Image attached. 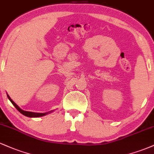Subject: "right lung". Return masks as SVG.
I'll list each match as a JSON object with an SVG mask.
<instances>
[{"mask_svg": "<svg viewBox=\"0 0 154 154\" xmlns=\"http://www.w3.org/2000/svg\"><path fill=\"white\" fill-rule=\"evenodd\" d=\"M7 97H8V98L9 100L11 101V102L12 103L13 105H14L15 107L16 108V109L18 110V111L19 112H21L22 115H25V116L26 117H42L44 116V115H46L47 114L50 113V112H52V111H50L49 112H45V113H37V112H27V111H23V109H21V108L19 107V106L17 105V104H16L15 102H14V101L12 100L11 99V97H9V96L7 94Z\"/></svg>", "mask_w": 154, "mask_h": 154, "instance_id": "right-lung-1", "label": "right lung"}]
</instances>
